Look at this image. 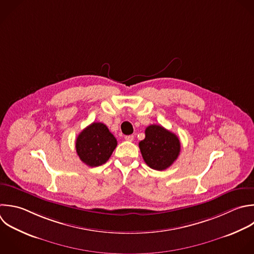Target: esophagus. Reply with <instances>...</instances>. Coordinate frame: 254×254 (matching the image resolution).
<instances>
[{"instance_id":"34e87169","label":"esophagus","mask_w":254,"mask_h":254,"mask_svg":"<svg viewBox=\"0 0 254 254\" xmlns=\"http://www.w3.org/2000/svg\"><path fill=\"white\" fill-rule=\"evenodd\" d=\"M126 141H129V142H132L134 140V136L133 135H127L124 137Z\"/></svg>"}]
</instances>
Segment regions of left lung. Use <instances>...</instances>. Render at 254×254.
<instances>
[{"mask_svg":"<svg viewBox=\"0 0 254 254\" xmlns=\"http://www.w3.org/2000/svg\"><path fill=\"white\" fill-rule=\"evenodd\" d=\"M139 148L150 168L163 171L179 157L181 143L176 134L161 125H150L145 130V139L139 143Z\"/></svg>","mask_w":254,"mask_h":254,"instance_id":"1","label":"left lung"}]
</instances>
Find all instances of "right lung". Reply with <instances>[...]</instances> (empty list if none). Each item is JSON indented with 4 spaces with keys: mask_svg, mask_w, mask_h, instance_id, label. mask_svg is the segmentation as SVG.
Returning a JSON list of instances; mask_svg holds the SVG:
<instances>
[{
    "mask_svg": "<svg viewBox=\"0 0 254 254\" xmlns=\"http://www.w3.org/2000/svg\"><path fill=\"white\" fill-rule=\"evenodd\" d=\"M116 146V138L107 126L100 122H93L83 129L75 142L78 157L89 167H98L105 164Z\"/></svg>",
    "mask_w": 254,
    "mask_h": 254,
    "instance_id": "right-lung-1",
    "label": "right lung"
}]
</instances>
